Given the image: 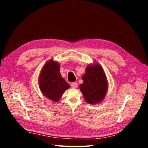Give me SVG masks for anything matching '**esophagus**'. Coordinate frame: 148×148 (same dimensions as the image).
Instances as JSON below:
<instances>
[{"label": "esophagus", "instance_id": "34e87169", "mask_svg": "<svg viewBox=\"0 0 148 148\" xmlns=\"http://www.w3.org/2000/svg\"><path fill=\"white\" fill-rule=\"evenodd\" d=\"M71 87H72L74 88H77V82H74L71 83Z\"/></svg>", "mask_w": 148, "mask_h": 148}]
</instances>
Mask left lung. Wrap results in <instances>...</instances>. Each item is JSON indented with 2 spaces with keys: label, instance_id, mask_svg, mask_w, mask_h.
<instances>
[{
  "label": "left lung",
  "instance_id": "left-lung-1",
  "mask_svg": "<svg viewBox=\"0 0 148 148\" xmlns=\"http://www.w3.org/2000/svg\"><path fill=\"white\" fill-rule=\"evenodd\" d=\"M82 80L79 88L85 101L93 104L101 101L108 90V81L101 66L99 64L88 66Z\"/></svg>",
  "mask_w": 148,
  "mask_h": 148
}]
</instances>
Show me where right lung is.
Returning <instances> with one entry per match:
<instances>
[{"label":"right lung","instance_id":"right-lung-1","mask_svg":"<svg viewBox=\"0 0 148 148\" xmlns=\"http://www.w3.org/2000/svg\"><path fill=\"white\" fill-rule=\"evenodd\" d=\"M39 85L44 96L57 102L69 85L62 78L60 73V64L50 60L42 68L39 79Z\"/></svg>","mask_w":148,"mask_h":148}]
</instances>
